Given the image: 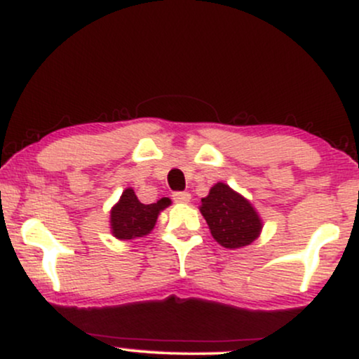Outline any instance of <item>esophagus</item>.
Listing matches in <instances>:
<instances>
[{
    "label": "esophagus",
    "mask_w": 359,
    "mask_h": 359,
    "mask_svg": "<svg viewBox=\"0 0 359 359\" xmlns=\"http://www.w3.org/2000/svg\"><path fill=\"white\" fill-rule=\"evenodd\" d=\"M174 201L175 203H189L191 201V194L189 192H174Z\"/></svg>",
    "instance_id": "1"
}]
</instances>
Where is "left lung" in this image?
<instances>
[{
    "label": "left lung",
    "mask_w": 359,
    "mask_h": 359,
    "mask_svg": "<svg viewBox=\"0 0 359 359\" xmlns=\"http://www.w3.org/2000/svg\"><path fill=\"white\" fill-rule=\"evenodd\" d=\"M201 212L214 240L229 250L253 243L262 229V221L253 205L222 182L214 185L209 196L204 197Z\"/></svg>",
    "instance_id": "8db88e82"
}]
</instances>
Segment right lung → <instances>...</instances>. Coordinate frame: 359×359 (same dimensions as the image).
I'll return each mask as SVG.
<instances>
[{
    "label": "right lung",
    "instance_id": "1",
    "mask_svg": "<svg viewBox=\"0 0 359 359\" xmlns=\"http://www.w3.org/2000/svg\"><path fill=\"white\" fill-rule=\"evenodd\" d=\"M170 204V199L156 201L154 204H142L133 189L123 192L119 203L111 211V229L119 240H133L145 236L154 229L156 217L162 209Z\"/></svg>",
    "mask_w": 359,
    "mask_h": 359
}]
</instances>
